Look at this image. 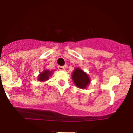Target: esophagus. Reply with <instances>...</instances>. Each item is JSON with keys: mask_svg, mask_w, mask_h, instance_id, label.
Returning <instances> with one entry per match:
<instances>
[{"mask_svg": "<svg viewBox=\"0 0 133 133\" xmlns=\"http://www.w3.org/2000/svg\"><path fill=\"white\" fill-rule=\"evenodd\" d=\"M58 70H64L65 67H64V66H58Z\"/></svg>", "mask_w": 133, "mask_h": 133, "instance_id": "34e87169", "label": "esophagus"}]
</instances>
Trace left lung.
<instances>
[{"mask_svg": "<svg viewBox=\"0 0 133 133\" xmlns=\"http://www.w3.org/2000/svg\"><path fill=\"white\" fill-rule=\"evenodd\" d=\"M72 78L75 85L81 89H84L90 83V78L87 74L79 68L75 69L72 73Z\"/></svg>", "mask_w": 133, "mask_h": 133, "instance_id": "left-lung-1", "label": "left lung"}]
</instances>
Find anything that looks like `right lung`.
<instances>
[{
  "label": "right lung",
  "mask_w": 133,
  "mask_h": 133,
  "mask_svg": "<svg viewBox=\"0 0 133 133\" xmlns=\"http://www.w3.org/2000/svg\"><path fill=\"white\" fill-rule=\"evenodd\" d=\"M52 72L51 71H49V70H44V72H41V74L38 76V80L39 81H46V80L49 79V76L52 75Z\"/></svg>",
  "instance_id": "1"
}]
</instances>
